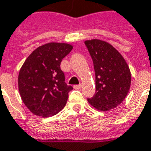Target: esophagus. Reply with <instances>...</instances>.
I'll return each mask as SVG.
<instances>
[{"mask_svg":"<svg viewBox=\"0 0 151 151\" xmlns=\"http://www.w3.org/2000/svg\"><path fill=\"white\" fill-rule=\"evenodd\" d=\"M74 88H75V89H80V88H81V84H76V85H74Z\"/></svg>","mask_w":151,"mask_h":151,"instance_id":"1","label":"esophagus"}]
</instances>
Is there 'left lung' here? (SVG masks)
<instances>
[{
	"label": "left lung",
	"mask_w": 151,
	"mask_h": 151,
	"mask_svg": "<svg viewBox=\"0 0 151 151\" xmlns=\"http://www.w3.org/2000/svg\"><path fill=\"white\" fill-rule=\"evenodd\" d=\"M95 71L96 92L88 101L99 111H106L124 100L131 84L127 63L111 45L100 40L84 41Z\"/></svg>",
	"instance_id": "left-lung-1"
}]
</instances>
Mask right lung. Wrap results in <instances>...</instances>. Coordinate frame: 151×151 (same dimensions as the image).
Returning a JSON list of instances; mask_svg holds the SVG:
<instances>
[{"label": "right lung", "mask_w": 151, "mask_h": 151, "mask_svg": "<svg viewBox=\"0 0 151 151\" xmlns=\"http://www.w3.org/2000/svg\"><path fill=\"white\" fill-rule=\"evenodd\" d=\"M72 48L68 44H45L24 62L19 74V89L23 103L33 114L53 116L65 106L73 88L66 84L60 64Z\"/></svg>", "instance_id": "right-lung-1"}]
</instances>
